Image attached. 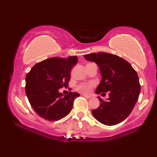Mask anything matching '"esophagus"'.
I'll return each mask as SVG.
<instances>
[{"label": "esophagus", "instance_id": "obj_1", "mask_svg": "<svg viewBox=\"0 0 157 157\" xmlns=\"http://www.w3.org/2000/svg\"><path fill=\"white\" fill-rule=\"evenodd\" d=\"M83 96L84 97H86V98H87V99H89L91 97V96H90V95H86V94H83Z\"/></svg>", "mask_w": 157, "mask_h": 157}]
</instances>
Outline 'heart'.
<instances>
[{"mask_svg":"<svg viewBox=\"0 0 157 157\" xmlns=\"http://www.w3.org/2000/svg\"><path fill=\"white\" fill-rule=\"evenodd\" d=\"M95 83L94 82H83L80 83L76 86V89L83 94H89L94 87Z\"/></svg>","mask_w":157,"mask_h":157,"instance_id":"1","label":"heart"}]
</instances>
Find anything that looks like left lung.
I'll return each mask as SVG.
<instances>
[{
	"label": "left lung",
	"mask_w": 157,
	"mask_h": 157,
	"mask_svg": "<svg viewBox=\"0 0 157 157\" xmlns=\"http://www.w3.org/2000/svg\"><path fill=\"white\" fill-rule=\"evenodd\" d=\"M84 57L98 65L102 76L96 93L103 95L109 91L107 100L98 97L100 105L93 109V115L106 125L121 123L131 113L139 97L141 85L137 73L127 60L116 55L98 52Z\"/></svg>",
	"instance_id": "1"
}]
</instances>
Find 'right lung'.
Wrapping results in <instances>:
<instances>
[{
	"label": "right lung",
	"mask_w": 157,
	"mask_h": 157,
	"mask_svg": "<svg viewBox=\"0 0 157 157\" xmlns=\"http://www.w3.org/2000/svg\"><path fill=\"white\" fill-rule=\"evenodd\" d=\"M77 62V56L46 59L34 65L26 75V94L42 118L56 121L70 113L74 99L80 95L69 92L63 97L58 90L68 85L71 69Z\"/></svg>",
	"instance_id": "add662e5"
}]
</instances>
